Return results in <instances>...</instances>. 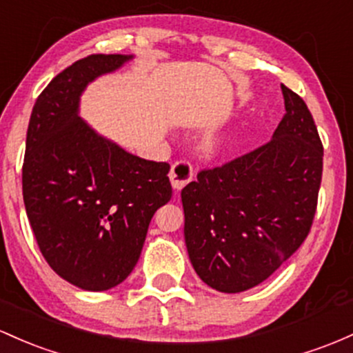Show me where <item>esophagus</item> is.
Here are the masks:
<instances>
[{"mask_svg":"<svg viewBox=\"0 0 353 353\" xmlns=\"http://www.w3.org/2000/svg\"><path fill=\"white\" fill-rule=\"evenodd\" d=\"M170 184H172L174 191H181L185 184L191 183L194 179V174H192L191 164H188L185 161H177L176 164L172 165L169 174Z\"/></svg>","mask_w":353,"mask_h":353,"instance_id":"esophagus-1","label":"esophagus"}]
</instances>
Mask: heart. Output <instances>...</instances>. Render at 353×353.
<instances>
[{"mask_svg":"<svg viewBox=\"0 0 353 353\" xmlns=\"http://www.w3.org/2000/svg\"><path fill=\"white\" fill-rule=\"evenodd\" d=\"M221 144H223V142H221V139H211V141L208 142V150L209 152H218V150L221 149Z\"/></svg>","mask_w":353,"mask_h":353,"instance_id":"obj_1","label":"heart"}]
</instances>
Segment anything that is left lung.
<instances>
[{"label":"left lung","instance_id":"8db88e82","mask_svg":"<svg viewBox=\"0 0 353 353\" xmlns=\"http://www.w3.org/2000/svg\"><path fill=\"white\" fill-rule=\"evenodd\" d=\"M281 92L286 114L268 144L201 170L181 192L189 259L218 292L263 283L312 228L323 145L303 99L285 85Z\"/></svg>","mask_w":353,"mask_h":353}]
</instances>
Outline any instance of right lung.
<instances>
[{"label": "right lung", "instance_id": "add662e5", "mask_svg": "<svg viewBox=\"0 0 353 353\" xmlns=\"http://www.w3.org/2000/svg\"><path fill=\"white\" fill-rule=\"evenodd\" d=\"M134 55H90L58 73L33 105L23 201L46 263L87 292L122 283L137 265L154 212L170 201L169 164L145 161L80 117L88 83Z\"/></svg>", "mask_w": 353, "mask_h": 353}]
</instances>
